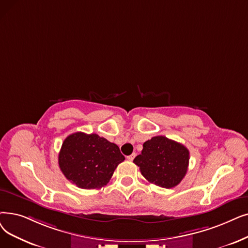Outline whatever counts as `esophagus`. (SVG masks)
Wrapping results in <instances>:
<instances>
[{
    "label": "esophagus",
    "mask_w": 248,
    "mask_h": 248,
    "mask_svg": "<svg viewBox=\"0 0 248 248\" xmlns=\"http://www.w3.org/2000/svg\"><path fill=\"white\" fill-rule=\"evenodd\" d=\"M135 157H136V153H133L132 155H130V156H127V157H126V159H127L128 161H133Z\"/></svg>",
    "instance_id": "1"
}]
</instances>
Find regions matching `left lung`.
<instances>
[{
	"label": "left lung",
	"mask_w": 248,
	"mask_h": 248,
	"mask_svg": "<svg viewBox=\"0 0 248 248\" xmlns=\"http://www.w3.org/2000/svg\"><path fill=\"white\" fill-rule=\"evenodd\" d=\"M189 151L184 145L163 136L143 144L142 154L134 159L142 175L160 187L176 186L186 174Z\"/></svg>",
	"instance_id": "obj_1"
}]
</instances>
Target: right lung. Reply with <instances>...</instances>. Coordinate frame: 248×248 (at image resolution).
I'll return each mask as SVG.
<instances>
[{
  "label": "right lung",
  "instance_id": "add662e5",
  "mask_svg": "<svg viewBox=\"0 0 248 248\" xmlns=\"http://www.w3.org/2000/svg\"><path fill=\"white\" fill-rule=\"evenodd\" d=\"M124 160L120 148L96 134L78 132L68 136L59 154L63 175L80 188H100L108 184Z\"/></svg>",
  "mask_w": 248,
  "mask_h": 248
}]
</instances>
